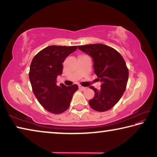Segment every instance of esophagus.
I'll return each mask as SVG.
<instances>
[{
  "instance_id": "obj_1",
  "label": "esophagus",
  "mask_w": 157,
  "mask_h": 157,
  "mask_svg": "<svg viewBox=\"0 0 157 157\" xmlns=\"http://www.w3.org/2000/svg\"><path fill=\"white\" fill-rule=\"evenodd\" d=\"M79 88L81 90H82V91H84V90L86 89V87H84V86H79Z\"/></svg>"
}]
</instances>
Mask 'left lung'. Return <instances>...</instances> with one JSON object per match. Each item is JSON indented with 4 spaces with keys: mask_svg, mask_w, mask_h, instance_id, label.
I'll return each instance as SVG.
<instances>
[{
    "mask_svg": "<svg viewBox=\"0 0 157 157\" xmlns=\"http://www.w3.org/2000/svg\"><path fill=\"white\" fill-rule=\"evenodd\" d=\"M78 48L93 58L94 73L102 82L100 89L90 88L95 92L89 101L93 109L106 111L112 108L126 89L129 71L123 57L117 50L101 44L78 46Z\"/></svg>",
    "mask_w": 157,
    "mask_h": 157,
    "instance_id": "1",
    "label": "left lung"
}]
</instances>
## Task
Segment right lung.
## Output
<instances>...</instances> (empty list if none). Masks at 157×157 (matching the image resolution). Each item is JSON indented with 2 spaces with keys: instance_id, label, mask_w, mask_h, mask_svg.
<instances>
[{
  "instance_id": "add662e5",
  "label": "right lung",
  "mask_w": 157,
  "mask_h": 157,
  "mask_svg": "<svg viewBox=\"0 0 157 157\" xmlns=\"http://www.w3.org/2000/svg\"><path fill=\"white\" fill-rule=\"evenodd\" d=\"M77 46H50L41 50L32 61L29 78L34 95L45 109L54 114L64 112L69 107L77 84L57 85V77L63 71L62 63Z\"/></svg>"
}]
</instances>
